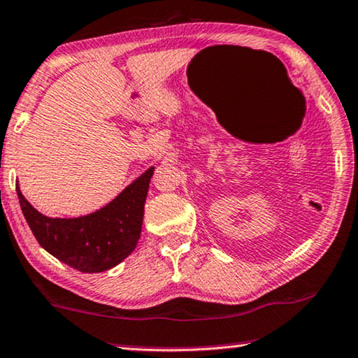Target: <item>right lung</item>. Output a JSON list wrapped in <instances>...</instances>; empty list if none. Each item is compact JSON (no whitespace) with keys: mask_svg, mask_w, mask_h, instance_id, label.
<instances>
[{"mask_svg":"<svg viewBox=\"0 0 358 358\" xmlns=\"http://www.w3.org/2000/svg\"><path fill=\"white\" fill-rule=\"evenodd\" d=\"M155 166L127 185L106 206L80 217H49L24 198L22 214L37 242L55 259L83 273L106 271L132 254L139 242L147 192Z\"/></svg>","mask_w":358,"mask_h":358,"instance_id":"add662e5","label":"right lung"}]
</instances>
